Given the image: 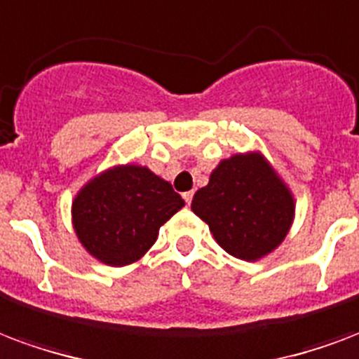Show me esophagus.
I'll return each instance as SVG.
<instances>
[{"label":"esophagus","mask_w":359,"mask_h":359,"mask_svg":"<svg viewBox=\"0 0 359 359\" xmlns=\"http://www.w3.org/2000/svg\"><path fill=\"white\" fill-rule=\"evenodd\" d=\"M182 198H184V201H187L188 205H190V201H192V198H194V192H184L182 194Z\"/></svg>","instance_id":"34e87169"}]
</instances>
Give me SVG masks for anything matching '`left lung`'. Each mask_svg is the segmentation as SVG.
I'll return each mask as SVG.
<instances>
[{
	"instance_id": "obj_1",
	"label": "left lung",
	"mask_w": 359,
	"mask_h": 359,
	"mask_svg": "<svg viewBox=\"0 0 359 359\" xmlns=\"http://www.w3.org/2000/svg\"><path fill=\"white\" fill-rule=\"evenodd\" d=\"M192 211L226 253L253 262L285 240L294 198L262 154H236L222 159L209 184L194 194Z\"/></svg>"
}]
</instances>
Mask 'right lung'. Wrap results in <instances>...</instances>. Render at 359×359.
Masks as SVG:
<instances>
[{
  "label": "right lung",
  "instance_id": "obj_1",
  "mask_svg": "<svg viewBox=\"0 0 359 359\" xmlns=\"http://www.w3.org/2000/svg\"><path fill=\"white\" fill-rule=\"evenodd\" d=\"M184 200L148 167L116 165L91 179L72 201L85 251L108 266L137 262Z\"/></svg>",
  "mask_w": 359,
  "mask_h": 359
}]
</instances>
